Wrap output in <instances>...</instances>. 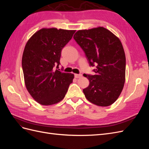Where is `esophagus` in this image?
<instances>
[{
	"mask_svg": "<svg viewBox=\"0 0 149 149\" xmlns=\"http://www.w3.org/2000/svg\"><path fill=\"white\" fill-rule=\"evenodd\" d=\"M82 76V74H74V77L76 78H79Z\"/></svg>",
	"mask_w": 149,
	"mask_h": 149,
	"instance_id": "34e87169",
	"label": "esophagus"
}]
</instances>
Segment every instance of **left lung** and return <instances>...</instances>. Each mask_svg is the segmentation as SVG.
<instances>
[{"mask_svg": "<svg viewBox=\"0 0 149 149\" xmlns=\"http://www.w3.org/2000/svg\"><path fill=\"white\" fill-rule=\"evenodd\" d=\"M85 53L89 65L96 66L94 75H87L86 98L94 104L106 107L119 97L125 80V55L119 38L102 26L79 30L73 37Z\"/></svg>", "mask_w": 149, "mask_h": 149, "instance_id": "left-lung-1", "label": "left lung"}]
</instances>
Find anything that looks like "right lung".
Instances as JSON below:
<instances>
[{
    "instance_id": "1",
    "label": "right lung",
    "mask_w": 149,
    "mask_h": 149,
    "mask_svg": "<svg viewBox=\"0 0 149 149\" xmlns=\"http://www.w3.org/2000/svg\"><path fill=\"white\" fill-rule=\"evenodd\" d=\"M76 30L43 28L26 42L22 65L25 87L40 104L50 106L63 99L74 74L53 68L60 64L61 49Z\"/></svg>"
}]
</instances>
